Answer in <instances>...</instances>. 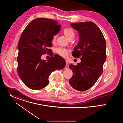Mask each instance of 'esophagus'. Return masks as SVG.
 I'll list each match as a JSON object with an SVG mask.
<instances>
[{
  "mask_svg": "<svg viewBox=\"0 0 123 123\" xmlns=\"http://www.w3.org/2000/svg\"><path fill=\"white\" fill-rule=\"evenodd\" d=\"M65 69H68V63L66 61V66H65Z\"/></svg>",
  "mask_w": 123,
  "mask_h": 123,
  "instance_id": "obj_1",
  "label": "esophagus"
}]
</instances>
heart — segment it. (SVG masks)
<instances>
[{"label":"heart","mask_w":123,"mask_h":123,"mask_svg":"<svg viewBox=\"0 0 123 123\" xmlns=\"http://www.w3.org/2000/svg\"><path fill=\"white\" fill-rule=\"evenodd\" d=\"M63 32L66 37L69 40L73 39L75 37V32L74 30L71 28H66L63 30ZM57 37V34H54L52 37V41L54 42ZM56 53L60 56L66 57L68 55V50L67 49L62 47H58L55 49Z\"/></svg>","instance_id":"heart-1"}]
</instances>
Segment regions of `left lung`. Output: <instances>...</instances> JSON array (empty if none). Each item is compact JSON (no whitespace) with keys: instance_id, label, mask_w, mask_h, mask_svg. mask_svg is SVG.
Masks as SVG:
<instances>
[{"instance_id":"8db88e82","label":"left lung","mask_w":123,"mask_h":123,"mask_svg":"<svg viewBox=\"0 0 123 123\" xmlns=\"http://www.w3.org/2000/svg\"><path fill=\"white\" fill-rule=\"evenodd\" d=\"M71 26L78 31L79 36L72 55L81 57V61L76 65H69L73 72L69 84L75 90L84 92L92 86L103 73L107 58L106 43L102 31L92 22L72 23Z\"/></svg>"}]
</instances>
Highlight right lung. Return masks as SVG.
<instances>
[{"mask_svg":"<svg viewBox=\"0 0 123 123\" xmlns=\"http://www.w3.org/2000/svg\"><path fill=\"white\" fill-rule=\"evenodd\" d=\"M52 19L38 18L31 21L22 32L18 44L17 73L29 88L38 90L49 84V77L55 70L64 68L66 62L56 55L53 56L50 48L54 34L61 27ZM52 56L47 61L41 60L43 54Z\"/></svg>","mask_w":123,"mask_h":123,"instance_id":"right-lung-1","label":"right lung"}]
</instances>
